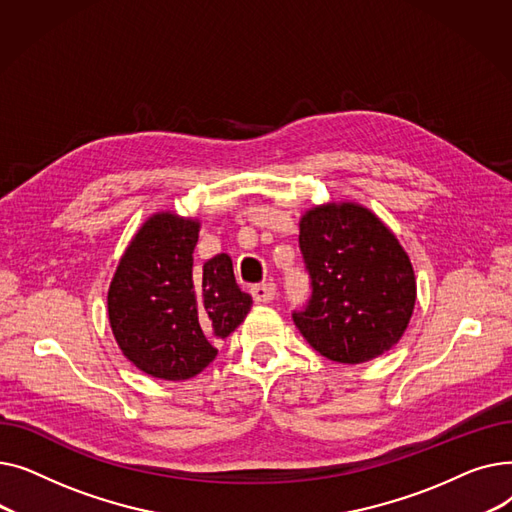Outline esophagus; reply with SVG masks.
<instances>
[{"instance_id":"34e87169","label":"esophagus","mask_w":512,"mask_h":512,"mask_svg":"<svg viewBox=\"0 0 512 512\" xmlns=\"http://www.w3.org/2000/svg\"><path fill=\"white\" fill-rule=\"evenodd\" d=\"M255 303H272L276 299V284L274 282H261L251 288Z\"/></svg>"}]
</instances>
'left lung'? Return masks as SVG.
<instances>
[{
	"label": "left lung",
	"instance_id": "1",
	"mask_svg": "<svg viewBox=\"0 0 512 512\" xmlns=\"http://www.w3.org/2000/svg\"><path fill=\"white\" fill-rule=\"evenodd\" d=\"M299 249L311 297L292 319L319 355L355 365L400 340L415 307V274L371 211L355 203L311 209Z\"/></svg>",
	"mask_w": 512,
	"mask_h": 512
}]
</instances>
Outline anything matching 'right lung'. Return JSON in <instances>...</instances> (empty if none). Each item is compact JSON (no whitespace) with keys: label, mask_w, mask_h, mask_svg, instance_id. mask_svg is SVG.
I'll list each match as a JSON object with an SVG mask.
<instances>
[{"label":"right lung","mask_w":512,"mask_h":512,"mask_svg":"<svg viewBox=\"0 0 512 512\" xmlns=\"http://www.w3.org/2000/svg\"><path fill=\"white\" fill-rule=\"evenodd\" d=\"M197 238V222L153 215L132 238L107 292L122 353L153 378L178 382L201 373L218 355L215 344L253 305L226 253L193 267Z\"/></svg>","instance_id":"obj_1"}]
</instances>
